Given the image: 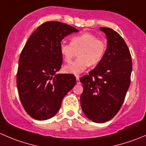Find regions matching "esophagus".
Returning a JSON list of instances; mask_svg holds the SVG:
<instances>
[{
    "instance_id": "1",
    "label": "esophagus",
    "mask_w": 146,
    "mask_h": 146,
    "mask_svg": "<svg viewBox=\"0 0 146 146\" xmlns=\"http://www.w3.org/2000/svg\"><path fill=\"white\" fill-rule=\"evenodd\" d=\"M76 83L80 84V80H79V76H76Z\"/></svg>"
}]
</instances>
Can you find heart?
<instances>
[{
    "instance_id": "1",
    "label": "heart",
    "mask_w": 146,
    "mask_h": 146,
    "mask_svg": "<svg viewBox=\"0 0 146 146\" xmlns=\"http://www.w3.org/2000/svg\"><path fill=\"white\" fill-rule=\"evenodd\" d=\"M105 43L96 35L89 32L75 35L70 38V44L61 42L59 51L66 62H70L76 51L79 57L64 67L65 73L79 75L85 71L89 65L95 66L100 62L105 52Z\"/></svg>"
}]
</instances>
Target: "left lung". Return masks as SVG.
Returning <instances> with one entry per match:
<instances>
[{
	"mask_svg": "<svg viewBox=\"0 0 146 146\" xmlns=\"http://www.w3.org/2000/svg\"><path fill=\"white\" fill-rule=\"evenodd\" d=\"M107 39L100 62L80 78V104L87 118L95 123L111 119L120 110L130 85L132 60L123 38L112 29L100 27Z\"/></svg>",
	"mask_w": 146,
	"mask_h": 146,
	"instance_id": "obj_1",
	"label": "left lung"
}]
</instances>
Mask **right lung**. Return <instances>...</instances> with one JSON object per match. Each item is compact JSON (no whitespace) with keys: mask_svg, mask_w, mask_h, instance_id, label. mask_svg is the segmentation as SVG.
Masks as SVG:
<instances>
[{"mask_svg":"<svg viewBox=\"0 0 146 146\" xmlns=\"http://www.w3.org/2000/svg\"><path fill=\"white\" fill-rule=\"evenodd\" d=\"M76 28L57 21L46 22L32 34L18 62L17 87L26 112L36 120L54 117L66 94L76 83L72 74H60L61 40Z\"/></svg>","mask_w":146,"mask_h":146,"instance_id":"obj_1","label":"right lung"}]
</instances>
